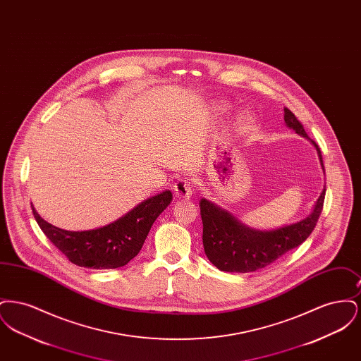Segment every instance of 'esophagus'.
<instances>
[{
	"instance_id": "34e87169",
	"label": "esophagus",
	"mask_w": 361,
	"mask_h": 361,
	"mask_svg": "<svg viewBox=\"0 0 361 361\" xmlns=\"http://www.w3.org/2000/svg\"><path fill=\"white\" fill-rule=\"evenodd\" d=\"M174 195L181 199H189L192 196V184L188 178H178L173 187Z\"/></svg>"
}]
</instances>
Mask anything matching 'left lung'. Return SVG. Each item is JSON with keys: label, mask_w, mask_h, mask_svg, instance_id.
Here are the masks:
<instances>
[{"label": "left lung", "mask_w": 361, "mask_h": 361, "mask_svg": "<svg viewBox=\"0 0 361 361\" xmlns=\"http://www.w3.org/2000/svg\"><path fill=\"white\" fill-rule=\"evenodd\" d=\"M284 121L298 134L309 137L303 126L287 106L284 108ZM310 140L317 147L324 166L318 145L312 139ZM325 193L326 189L324 188L312 212L306 219L272 231L252 230L240 224L228 212L202 199L200 215L203 221V246L207 257L224 272L246 274L271 265L277 258L309 238L322 212Z\"/></svg>", "instance_id": "obj_1"}]
</instances>
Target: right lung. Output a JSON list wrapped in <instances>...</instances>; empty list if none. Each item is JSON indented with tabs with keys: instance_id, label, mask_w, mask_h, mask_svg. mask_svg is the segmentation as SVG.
I'll return each mask as SVG.
<instances>
[{
	"instance_id": "obj_1",
	"label": "right lung",
	"mask_w": 361,
	"mask_h": 361,
	"mask_svg": "<svg viewBox=\"0 0 361 361\" xmlns=\"http://www.w3.org/2000/svg\"><path fill=\"white\" fill-rule=\"evenodd\" d=\"M172 192L164 190L142 202L114 224L96 230L66 231L46 222L35 211V219L46 237L69 258L90 269H115L137 256L159 214L171 204Z\"/></svg>"
}]
</instances>
